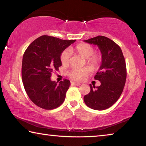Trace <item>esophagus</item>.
Returning a JSON list of instances; mask_svg holds the SVG:
<instances>
[{"instance_id": "esophagus-1", "label": "esophagus", "mask_w": 146, "mask_h": 146, "mask_svg": "<svg viewBox=\"0 0 146 146\" xmlns=\"http://www.w3.org/2000/svg\"><path fill=\"white\" fill-rule=\"evenodd\" d=\"M71 84L75 85V86H78L80 85V84L78 83V82H71Z\"/></svg>"}]
</instances>
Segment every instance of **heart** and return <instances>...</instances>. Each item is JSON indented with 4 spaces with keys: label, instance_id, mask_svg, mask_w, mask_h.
<instances>
[{
    "label": "heart",
    "instance_id": "heart-1",
    "mask_svg": "<svg viewBox=\"0 0 146 146\" xmlns=\"http://www.w3.org/2000/svg\"><path fill=\"white\" fill-rule=\"evenodd\" d=\"M71 51L75 50L76 53L86 58V61L91 68H97L100 64L102 57L100 53H94V48L92 46L86 43H80L76 45L74 49H71ZM70 58V51L68 49L63 51L60 55V61L63 65H66L69 63ZM90 70L88 68H72L68 72V75L70 78L75 80H82L86 76L90 74Z\"/></svg>",
    "mask_w": 146,
    "mask_h": 146
}]
</instances>
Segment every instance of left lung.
<instances>
[{
  "label": "left lung",
  "instance_id": "obj_1",
  "mask_svg": "<svg viewBox=\"0 0 146 146\" xmlns=\"http://www.w3.org/2000/svg\"><path fill=\"white\" fill-rule=\"evenodd\" d=\"M84 42L98 47L102 63L95 76L101 84L96 89L90 84V92L84 96V100L93 110H104L117 102L124 88L127 76L124 56L120 46L106 36H97Z\"/></svg>",
  "mask_w": 146,
  "mask_h": 146
}]
</instances>
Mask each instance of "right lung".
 I'll list each match as a JSON object with an SVG mask.
<instances>
[{
    "instance_id": "right-lung-1",
    "label": "right lung",
    "mask_w": 146,
    "mask_h": 146,
    "mask_svg": "<svg viewBox=\"0 0 146 146\" xmlns=\"http://www.w3.org/2000/svg\"><path fill=\"white\" fill-rule=\"evenodd\" d=\"M75 42L42 35L26 49L22 63V79L27 95L36 106L49 110L64 102L70 81L64 79L57 84L50 78L62 66V52Z\"/></svg>"
}]
</instances>
